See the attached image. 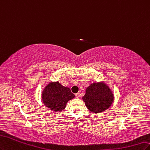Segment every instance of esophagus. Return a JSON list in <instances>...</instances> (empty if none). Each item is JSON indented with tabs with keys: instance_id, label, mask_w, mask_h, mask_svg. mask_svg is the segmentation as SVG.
I'll use <instances>...</instances> for the list:
<instances>
[{
	"instance_id": "esophagus-1",
	"label": "esophagus",
	"mask_w": 150,
	"mask_h": 150,
	"mask_svg": "<svg viewBox=\"0 0 150 150\" xmlns=\"http://www.w3.org/2000/svg\"><path fill=\"white\" fill-rule=\"evenodd\" d=\"M75 96H76V98H79L80 97V93H76V94H75Z\"/></svg>"
}]
</instances>
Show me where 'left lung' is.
<instances>
[{"label": "left lung", "mask_w": 150, "mask_h": 150, "mask_svg": "<svg viewBox=\"0 0 150 150\" xmlns=\"http://www.w3.org/2000/svg\"><path fill=\"white\" fill-rule=\"evenodd\" d=\"M82 99L90 112L98 113L104 112L112 105L114 95L105 83L96 82L86 88Z\"/></svg>", "instance_id": "left-lung-1"}]
</instances>
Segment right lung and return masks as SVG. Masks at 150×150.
<instances>
[{"mask_svg":"<svg viewBox=\"0 0 150 150\" xmlns=\"http://www.w3.org/2000/svg\"><path fill=\"white\" fill-rule=\"evenodd\" d=\"M70 89L62 85L59 81L50 82L43 90L42 98L46 107L53 112H61L68 101L75 97Z\"/></svg>","mask_w":150,"mask_h":150,"instance_id":"right-lung-1","label":"right lung"}]
</instances>
